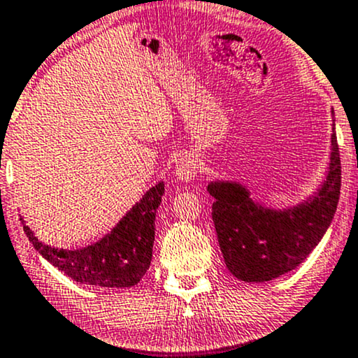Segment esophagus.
Here are the masks:
<instances>
[{
    "instance_id": "obj_1",
    "label": "esophagus",
    "mask_w": 358,
    "mask_h": 358,
    "mask_svg": "<svg viewBox=\"0 0 358 358\" xmlns=\"http://www.w3.org/2000/svg\"><path fill=\"white\" fill-rule=\"evenodd\" d=\"M198 171V160L191 157V155H184V157L178 159L174 167V174L179 179V182H189L191 179L196 178Z\"/></svg>"
}]
</instances>
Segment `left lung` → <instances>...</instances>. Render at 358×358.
Segmentation results:
<instances>
[{"label": "left lung", "instance_id": "1", "mask_svg": "<svg viewBox=\"0 0 358 358\" xmlns=\"http://www.w3.org/2000/svg\"><path fill=\"white\" fill-rule=\"evenodd\" d=\"M341 164L336 134H331V157L327 180L318 194L284 211L252 201L236 182L208 184L215 198L213 223L228 271L245 282H266L304 262L320 243L335 216L340 198Z\"/></svg>", "mask_w": 358, "mask_h": 358}]
</instances>
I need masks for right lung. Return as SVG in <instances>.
I'll return each mask as SVG.
<instances>
[{"label": "right lung", "mask_w": 358, "mask_h": 358, "mask_svg": "<svg viewBox=\"0 0 358 358\" xmlns=\"http://www.w3.org/2000/svg\"><path fill=\"white\" fill-rule=\"evenodd\" d=\"M162 194L164 182L155 184L111 233L78 250H59L40 242L27 224H23V230L35 250L71 279L96 287H131L150 267L155 211Z\"/></svg>", "instance_id": "1"}]
</instances>
